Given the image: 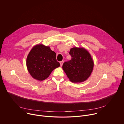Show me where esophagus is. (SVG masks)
I'll return each instance as SVG.
<instances>
[{"label":"esophagus","mask_w":124,"mask_h":124,"mask_svg":"<svg viewBox=\"0 0 124 124\" xmlns=\"http://www.w3.org/2000/svg\"><path fill=\"white\" fill-rule=\"evenodd\" d=\"M63 63H64V61H60V64L61 66H62V65H63Z\"/></svg>","instance_id":"esophagus-1"}]
</instances>
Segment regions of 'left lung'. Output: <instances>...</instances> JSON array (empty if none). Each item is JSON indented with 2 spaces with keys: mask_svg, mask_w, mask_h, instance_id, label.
<instances>
[{
  "mask_svg": "<svg viewBox=\"0 0 124 124\" xmlns=\"http://www.w3.org/2000/svg\"><path fill=\"white\" fill-rule=\"evenodd\" d=\"M69 54L72 59L63 64L64 71L72 82L85 81L90 76L94 68L90 53L83 47H74L70 49Z\"/></svg>",
  "mask_w": 124,
  "mask_h": 124,
  "instance_id": "8db88e82",
  "label": "left lung"
}]
</instances>
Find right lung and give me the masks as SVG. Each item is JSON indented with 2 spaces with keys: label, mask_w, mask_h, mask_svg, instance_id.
I'll return each instance as SVG.
<instances>
[{
  "label": "right lung",
  "mask_w": 124,
  "mask_h": 124,
  "mask_svg": "<svg viewBox=\"0 0 124 124\" xmlns=\"http://www.w3.org/2000/svg\"><path fill=\"white\" fill-rule=\"evenodd\" d=\"M26 64L31 77L39 81L46 79L52 70L60 66L56 60V53L49 46L43 44L32 47L27 55Z\"/></svg>",
  "instance_id": "1"
}]
</instances>
